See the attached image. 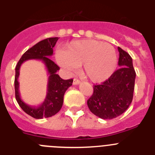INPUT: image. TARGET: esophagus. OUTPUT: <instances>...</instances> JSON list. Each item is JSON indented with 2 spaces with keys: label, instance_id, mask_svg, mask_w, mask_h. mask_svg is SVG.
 Instances as JSON below:
<instances>
[{
  "label": "esophagus",
  "instance_id": "obj_1",
  "mask_svg": "<svg viewBox=\"0 0 155 155\" xmlns=\"http://www.w3.org/2000/svg\"><path fill=\"white\" fill-rule=\"evenodd\" d=\"M80 83H81L80 80H78V79H74L73 84H74V85H78V84H79Z\"/></svg>",
  "mask_w": 155,
  "mask_h": 155
}]
</instances>
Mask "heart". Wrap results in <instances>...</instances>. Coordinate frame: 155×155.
I'll return each mask as SVG.
<instances>
[{
  "label": "heart",
  "mask_w": 155,
  "mask_h": 155,
  "mask_svg": "<svg viewBox=\"0 0 155 155\" xmlns=\"http://www.w3.org/2000/svg\"><path fill=\"white\" fill-rule=\"evenodd\" d=\"M57 61L68 73L83 65V72L91 81L107 80L117 65V54L112 45L94 39L74 41L57 56Z\"/></svg>",
  "instance_id": "heart-1"
}]
</instances>
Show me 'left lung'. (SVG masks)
I'll return each instance as SVG.
<instances>
[{
    "label": "left lung",
    "mask_w": 155,
    "mask_h": 155,
    "mask_svg": "<svg viewBox=\"0 0 155 155\" xmlns=\"http://www.w3.org/2000/svg\"><path fill=\"white\" fill-rule=\"evenodd\" d=\"M120 67L108 80L94 86V92L87 104L93 114L103 120H111L125 112L132 102L136 72L132 58L120 47Z\"/></svg>",
    "instance_id": "1"
}]
</instances>
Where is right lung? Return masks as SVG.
<instances>
[{
    "label": "right lung",
    "instance_id": "1",
    "mask_svg": "<svg viewBox=\"0 0 155 155\" xmlns=\"http://www.w3.org/2000/svg\"><path fill=\"white\" fill-rule=\"evenodd\" d=\"M58 39V37L48 38L36 43L21 56L15 68V90L16 100L25 113L35 119L48 118L57 114L62 107L64 93L73 83V79L64 80L57 74V72L60 68L49 58L53 55V48L55 46ZM28 59L42 60L45 64L49 75L47 96L45 102L38 107H32L25 104L21 98L19 93V82L17 81L19 70L21 64Z\"/></svg>",
    "mask_w": 155,
    "mask_h": 155
}]
</instances>
